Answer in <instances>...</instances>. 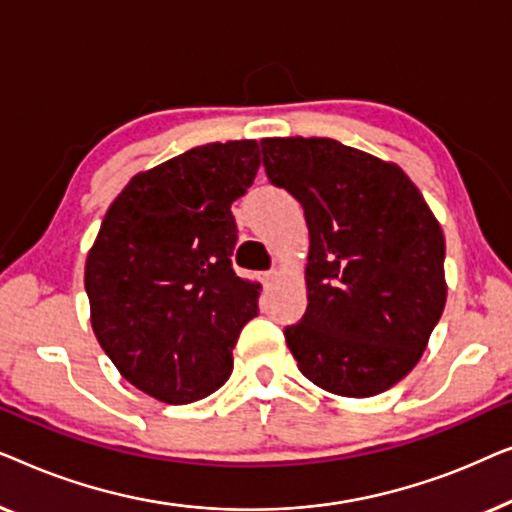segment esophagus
I'll use <instances>...</instances> for the list:
<instances>
[{
    "instance_id": "obj_1",
    "label": "esophagus",
    "mask_w": 512,
    "mask_h": 512,
    "mask_svg": "<svg viewBox=\"0 0 512 512\" xmlns=\"http://www.w3.org/2000/svg\"><path fill=\"white\" fill-rule=\"evenodd\" d=\"M277 279H279V270H268V272H263V282H265V284L277 282Z\"/></svg>"
}]
</instances>
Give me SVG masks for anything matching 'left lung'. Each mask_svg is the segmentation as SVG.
<instances>
[{
  "mask_svg": "<svg viewBox=\"0 0 512 512\" xmlns=\"http://www.w3.org/2000/svg\"><path fill=\"white\" fill-rule=\"evenodd\" d=\"M261 149L310 230L307 310L286 345L317 387L382 394L417 366L445 310L440 223L396 163L328 137H272Z\"/></svg>",
  "mask_w": 512,
  "mask_h": 512,
  "instance_id": "1",
  "label": "left lung"
}]
</instances>
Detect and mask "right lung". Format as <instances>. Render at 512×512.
Segmentation results:
<instances>
[{"instance_id":"add662e5","label":"right lung","mask_w":512,"mask_h":512,"mask_svg":"<svg viewBox=\"0 0 512 512\" xmlns=\"http://www.w3.org/2000/svg\"><path fill=\"white\" fill-rule=\"evenodd\" d=\"M261 165L254 139L205 144L139 172L104 214L86 258L95 338L125 380L170 405L233 373L261 284L235 275L230 205Z\"/></svg>"}]
</instances>
